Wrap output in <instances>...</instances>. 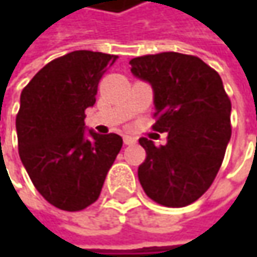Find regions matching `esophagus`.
Instances as JSON below:
<instances>
[{"label": "esophagus", "mask_w": 257, "mask_h": 257, "mask_svg": "<svg viewBox=\"0 0 257 257\" xmlns=\"http://www.w3.org/2000/svg\"><path fill=\"white\" fill-rule=\"evenodd\" d=\"M123 143H125L126 146H132V144L137 143V138L132 137V135H123Z\"/></svg>", "instance_id": "1"}]
</instances>
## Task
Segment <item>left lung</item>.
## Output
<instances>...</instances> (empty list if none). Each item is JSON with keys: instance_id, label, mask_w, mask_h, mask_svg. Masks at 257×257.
Masks as SVG:
<instances>
[{"instance_id": "left-lung-1", "label": "left lung", "mask_w": 257, "mask_h": 257, "mask_svg": "<svg viewBox=\"0 0 257 257\" xmlns=\"http://www.w3.org/2000/svg\"><path fill=\"white\" fill-rule=\"evenodd\" d=\"M131 73L153 89V129L168 132L165 146L140 138L146 161L138 180L149 198L186 207L216 179L231 140V101L220 76L196 56L164 52L131 59Z\"/></svg>"}]
</instances>
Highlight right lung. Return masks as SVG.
Masks as SVG:
<instances>
[{"instance_id": "1", "label": "right lung", "mask_w": 257, "mask_h": 257, "mask_svg": "<svg viewBox=\"0 0 257 257\" xmlns=\"http://www.w3.org/2000/svg\"><path fill=\"white\" fill-rule=\"evenodd\" d=\"M116 55L76 50L43 67L21 93L19 156L35 189L52 205L78 211L93 204L122 149L117 134L85 131L98 83Z\"/></svg>"}]
</instances>
